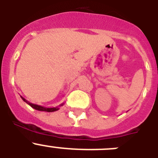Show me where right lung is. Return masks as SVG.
Returning a JSON list of instances; mask_svg holds the SVG:
<instances>
[{
  "label": "right lung",
  "mask_w": 158,
  "mask_h": 158,
  "mask_svg": "<svg viewBox=\"0 0 158 158\" xmlns=\"http://www.w3.org/2000/svg\"><path fill=\"white\" fill-rule=\"evenodd\" d=\"M20 97H21L22 100H23V101L26 102L27 104H29V105H30L31 107H33L34 109L38 110V111H47V112H53V111H56L59 109V107H61V106H62L64 104V103H63V104H60L58 107H43V106L38 105V104H32V103H30V102L27 101V100H25V99L23 98V97H22V96H20Z\"/></svg>",
  "instance_id": "add662e5"
}]
</instances>
